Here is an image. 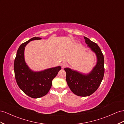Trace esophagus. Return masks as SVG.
I'll list each match as a JSON object with an SVG mask.
<instances>
[{
  "label": "esophagus",
  "instance_id": "esophagus-1",
  "mask_svg": "<svg viewBox=\"0 0 124 124\" xmlns=\"http://www.w3.org/2000/svg\"><path fill=\"white\" fill-rule=\"evenodd\" d=\"M66 66H67V63H65V62L62 63V64H61V67H62V69L65 68V67H66Z\"/></svg>",
  "mask_w": 124,
  "mask_h": 124
}]
</instances>
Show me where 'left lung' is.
I'll list each match as a JSON object with an SVG mask.
<instances>
[{
    "label": "left lung",
    "instance_id": "obj_1",
    "mask_svg": "<svg viewBox=\"0 0 124 124\" xmlns=\"http://www.w3.org/2000/svg\"><path fill=\"white\" fill-rule=\"evenodd\" d=\"M84 37L88 46L97 55L96 65L87 75H84L69 68L64 69L66 73V80L70 89L74 94L80 97L89 96L93 93L100 86L104 74V56L100 47L89 38Z\"/></svg>",
    "mask_w": 124,
    "mask_h": 124
}]
</instances>
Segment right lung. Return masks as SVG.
<instances>
[{
    "label": "right lung",
    "mask_w": 124,
    "mask_h": 124,
    "mask_svg": "<svg viewBox=\"0 0 124 124\" xmlns=\"http://www.w3.org/2000/svg\"><path fill=\"white\" fill-rule=\"evenodd\" d=\"M41 39L33 37L22 44L17 51L14 63V70L16 83L24 93L32 98H38L46 95L52 86V81L61 69L60 66L34 72L25 62V47L31 41Z\"/></svg>",
    "instance_id": "add662e5"
}]
</instances>
